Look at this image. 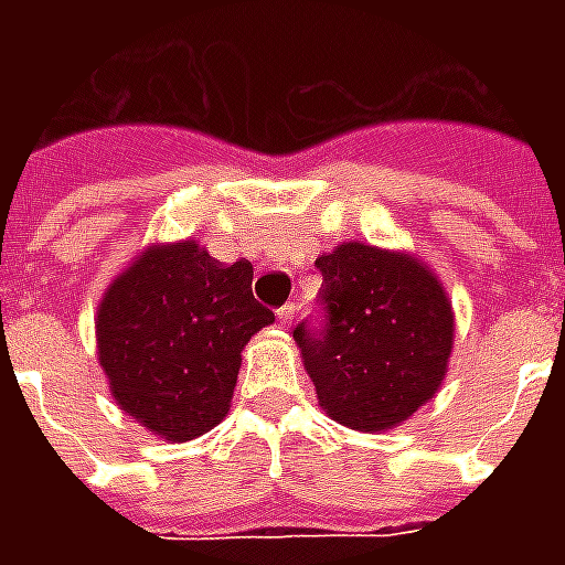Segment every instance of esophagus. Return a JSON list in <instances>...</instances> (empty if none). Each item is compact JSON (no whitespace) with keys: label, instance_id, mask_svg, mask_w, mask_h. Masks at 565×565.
Here are the masks:
<instances>
[{"label":"esophagus","instance_id":"1","mask_svg":"<svg viewBox=\"0 0 565 565\" xmlns=\"http://www.w3.org/2000/svg\"><path fill=\"white\" fill-rule=\"evenodd\" d=\"M294 318H296V306H294V302H287V306L278 308V320H281L284 327H290V323H294Z\"/></svg>","mask_w":565,"mask_h":565}]
</instances>
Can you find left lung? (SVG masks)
<instances>
[{
    "mask_svg": "<svg viewBox=\"0 0 565 565\" xmlns=\"http://www.w3.org/2000/svg\"><path fill=\"white\" fill-rule=\"evenodd\" d=\"M315 266L323 323H299L294 339L320 408L360 433L399 426L448 372L454 311L445 287L412 254L363 242H342Z\"/></svg>",
    "mask_w": 565,
    "mask_h": 565,
    "instance_id": "left-lung-1",
    "label": "left lung"
}]
</instances>
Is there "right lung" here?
Wrapping results in <instances>:
<instances>
[{"label":"right lung","instance_id":"right-lung-1","mask_svg":"<svg viewBox=\"0 0 565 565\" xmlns=\"http://www.w3.org/2000/svg\"><path fill=\"white\" fill-rule=\"evenodd\" d=\"M254 266L196 242L150 245L96 311L99 366L115 403L153 436L190 441L230 412L242 351L275 315L250 294Z\"/></svg>","mask_w":565,"mask_h":565}]
</instances>
